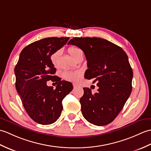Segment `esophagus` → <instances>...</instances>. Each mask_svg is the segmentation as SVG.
Listing matches in <instances>:
<instances>
[{
    "mask_svg": "<svg viewBox=\"0 0 151 151\" xmlns=\"http://www.w3.org/2000/svg\"><path fill=\"white\" fill-rule=\"evenodd\" d=\"M73 88H78V85H76V84H73Z\"/></svg>",
    "mask_w": 151,
    "mask_h": 151,
    "instance_id": "obj_1",
    "label": "esophagus"
}]
</instances>
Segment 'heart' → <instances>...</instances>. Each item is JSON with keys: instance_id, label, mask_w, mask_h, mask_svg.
Instances as JSON below:
<instances>
[{"instance_id": "b5f03b06", "label": "heart", "mask_w": 151, "mask_h": 151, "mask_svg": "<svg viewBox=\"0 0 151 151\" xmlns=\"http://www.w3.org/2000/svg\"><path fill=\"white\" fill-rule=\"evenodd\" d=\"M68 52L73 58L76 59L77 57L78 56L79 53H82V50L78 48V47H70L68 49ZM58 53L59 52H55L54 54H53L51 56V60L52 62L54 64L55 62L56 59L58 58ZM63 77L65 79L68 80V81H73V82H78L80 79L81 78V73L79 72H70V71H66L63 72Z\"/></svg>"}]
</instances>
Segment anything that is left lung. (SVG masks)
I'll use <instances>...</instances> for the list:
<instances>
[{"label": "left lung", "instance_id": "left-lung-1", "mask_svg": "<svg viewBox=\"0 0 151 151\" xmlns=\"http://www.w3.org/2000/svg\"><path fill=\"white\" fill-rule=\"evenodd\" d=\"M68 45H75L84 52L88 69L85 78L98 81V92L83 88L80 99L81 112L89 123L108 125L123 108L132 92L133 72L128 56L119 46L106 39L74 37Z\"/></svg>", "mask_w": 151, "mask_h": 151}]
</instances>
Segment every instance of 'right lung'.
Instances as JSON below:
<instances>
[{
    "label": "right lung",
    "mask_w": 151,
    "mask_h": 151,
    "mask_svg": "<svg viewBox=\"0 0 151 151\" xmlns=\"http://www.w3.org/2000/svg\"><path fill=\"white\" fill-rule=\"evenodd\" d=\"M68 39L48 37L31 43L22 50L15 67V87L24 108L33 121L41 125L59 119L63 99L73 89L71 83L54 76L56 68L50 59ZM50 80L58 83L55 89L46 85Z\"/></svg>",
    "instance_id": "obj_1"
}]
</instances>
